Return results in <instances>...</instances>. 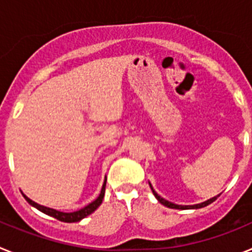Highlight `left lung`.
Masks as SVG:
<instances>
[{
  "label": "left lung",
  "mask_w": 252,
  "mask_h": 252,
  "mask_svg": "<svg viewBox=\"0 0 252 252\" xmlns=\"http://www.w3.org/2000/svg\"><path fill=\"white\" fill-rule=\"evenodd\" d=\"M149 186H150L151 190H153L154 195H155V198H157L158 201L160 202V203L162 204V206H165V207H169V208H174V209H198V208H203V207L208 206V204H211L212 202H215L216 199H217L218 195H216V197L211 198V199H208V201L206 202H202V203H198V204H193V206H180V204H175V203H171V202L166 201V199H164L162 197H160L159 194H158L155 190H154L153 186H151L150 183H149Z\"/></svg>",
  "instance_id": "8db88e82"
}]
</instances>
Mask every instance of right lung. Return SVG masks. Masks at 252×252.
<instances>
[{
	"instance_id": "1",
	"label": "right lung",
	"mask_w": 252,
	"mask_h": 252,
	"mask_svg": "<svg viewBox=\"0 0 252 252\" xmlns=\"http://www.w3.org/2000/svg\"><path fill=\"white\" fill-rule=\"evenodd\" d=\"M106 180H107V178L104 177L103 186H102L101 193H99L98 197L95 198V199L93 202H91L90 204H87L86 207H83V208H81V209H78V211H74V212H68V213H66V212H60V211H58V209L49 208V207L41 206V204L36 203V202L31 201L30 198L26 197L25 194H22V195L25 197V199L29 202V203L31 204V206L35 207V208H36V209H39L40 212L45 213V215H48V216H51V217L57 218V220H59V221H62V222H68V223H72V222H79V221H81V220L86 218L87 216H90L91 213L94 212L95 209H97L99 206H101L102 201H103V197H104V188H106Z\"/></svg>"
}]
</instances>
